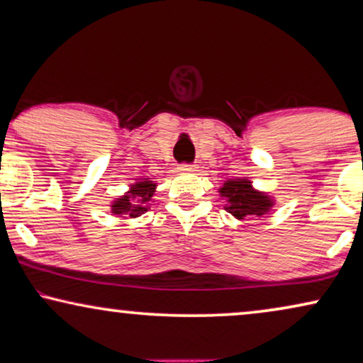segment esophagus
<instances>
[{"instance_id": "34e87169", "label": "esophagus", "mask_w": 363, "mask_h": 363, "mask_svg": "<svg viewBox=\"0 0 363 363\" xmlns=\"http://www.w3.org/2000/svg\"><path fill=\"white\" fill-rule=\"evenodd\" d=\"M195 165H188V163H183V165H180V170L182 172H195Z\"/></svg>"}]
</instances>
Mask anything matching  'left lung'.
Listing matches in <instances>:
<instances>
[{"label":"left lung","mask_w":363,"mask_h":363,"mask_svg":"<svg viewBox=\"0 0 363 363\" xmlns=\"http://www.w3.org/2000/svg\"><path fill=\"white\" fill-rule=\"evenodd\" d=\"M220 195L226 200L225 210L238 220L266 215L274 205V200L266 193L255 190L247 178L225 182L220 188Z\"/></svg>","instance_id":"8db88e82"}]
</instances>
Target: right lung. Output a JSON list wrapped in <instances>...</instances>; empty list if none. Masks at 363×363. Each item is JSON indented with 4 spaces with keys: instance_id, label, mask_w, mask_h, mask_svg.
Returning a JSON list of instances; mask_svg holds the SVG:
<instances>
[{
    "instance_id": "obj_1",
    "label": "right lung",
    "mask_w": 363,
    "mask_h": 363,
    "mask_svg": "<svg viewBox=\"0 0 363 363\" xmlns=\"http://www.w3.org/2000/svg\"><path fill=\"white\" fill-rule=\"evenodd\" d=\"M157 183H153L150 178H142L137 183H132L130 190L121 198H116L111 205L113 215H127L130 218H137L145 213L148 203L152 201L153 193H155Z\"/></svg>"
}]
</instances>
